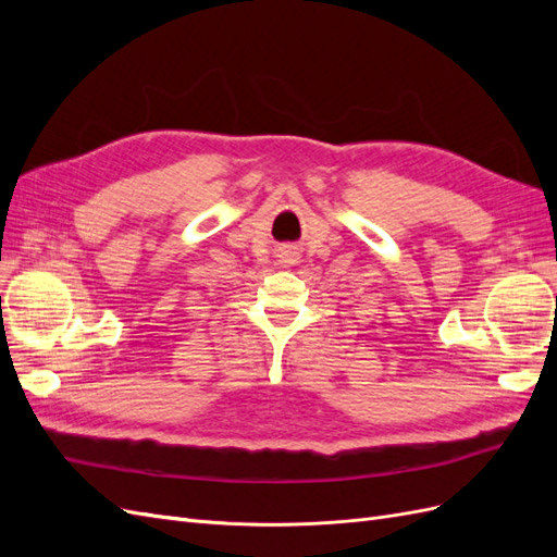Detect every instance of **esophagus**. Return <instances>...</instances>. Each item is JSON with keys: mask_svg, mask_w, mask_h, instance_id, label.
I'll use <instances>...</instances> for the list:
<instances>
[{"mask_svg": "<svg viewBox=\"0 0 557 557\" xmlns=\"http://www.w3.org/2000/svg\"><path fill=\"white\" fill-rule=\"evenodd\" d=\"M278 258H281V262H285V264H295V262L299 260V250H297V246L285 244V246L278 248Z\"/></svg>", "mask_w": 557, "mask_h": 557, "instance_id": "1", "label": "esophagus"}]
</instances>
